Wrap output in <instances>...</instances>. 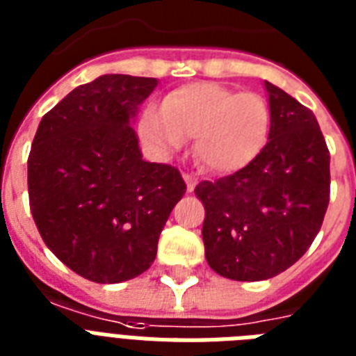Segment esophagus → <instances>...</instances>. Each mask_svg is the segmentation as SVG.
Instances as JSON below:
<instances>
[{
    "mask_svg": "<svg viewBox=\"0 0 356 356\" xmlns=\"http://www.w3.org/2000/svg\"><path fill=\"white\" fill-rule=\"evenodd\" d=\"M183 179L184 183H186V190H188V192H194L195 184H197V179H195L194 175H190V173H183Z\"/></svg>",
    "mask_w": 356,
    "mask_h": 356,
    "instance_id": "esophagus-1",
    "label": "esophagus"
}]
</instances>
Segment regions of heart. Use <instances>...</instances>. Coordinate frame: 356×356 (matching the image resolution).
I'll list each match as a JSON object with an SVG mask.
<instances>
[{"label":"heart","mask_w":356,"mask_h":356,"mask_svg":"<svg viewBox=\"0 0 356 356\" xmlns=\"http://www.w3.org/2000/svg\"><path fill=\"white\" fill-rule=\"evenodd\" d=\"M270 133V107L260 94L216 83H190L170 92L162 108L147 107L140 134L147 147L168 155L194 138L201 166L216 173L248 166Z\"/></svg>","instance_id":"b5f03b06"}]
</instances>
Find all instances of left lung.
Listing matches in <instances>:
<instances>
[{
	"instance_id": "left-lung-1",
	"label": "left lung",
	"mask_w": 356,
	"mask_h": 356,
	"mask_svg": "<svg viewBox=\"0 0 356 356\" xmlns=\"http://www.w3.org/2000/svg\"><path fill=\"white\" fill-rule=\"evenodd\" d=\"M270 134L233 175L203 181L205 259L218 275L264 281L296 264L314 242L329 205L331 155L312 111L264 81Z\"/></svg>"
}]
</instances>
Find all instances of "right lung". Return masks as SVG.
<instances>
[{
  "mask_svg": "<svg viewBox=\"0 0 356 356\" xmlns=\"http://www.w3.org/2000/svg\"><path fill=\"white\" fill-rule=\"evenodd\" d=\"M153 77L107 74L42 118L27 161L31 214L70 270L114 284L144 273L186 192L177 168L145 162L133 120Z\"/></svg>",
  "mask_w": 356,
  "mask_h": 356,
  "instance_id": "add662e5",
  "label": "right lung"
}]
</instances>
